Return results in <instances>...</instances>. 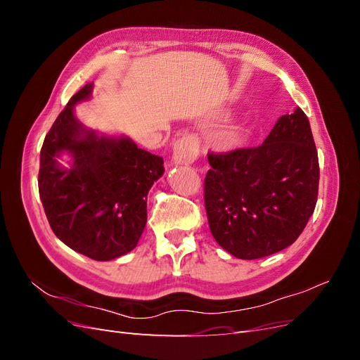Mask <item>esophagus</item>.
<instances>
[{
    "label": "esophagus",
    "instance_id": "34e87169",
    "mask_svg": "<svg viewBox=\"0 0 360 360\" xmlns=\"http://www.w3.org/2000/svg\"><path fill=\"white\" fill-rule=\"evenodd\" d=\"M200 153L198 138L193 135H183L179 138L172 148V162L176 165H191L197 160Z\"/></svg>",
    "mask_w": 360,
    "mask_h": 360
}]
</instances>
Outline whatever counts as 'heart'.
Segmentation results:
<instances>
[{"mask_svg": "<svg viewBox=\"0 0 360 360\" xmlns=\"http://www.w3.org/2000/svg\"><path fill=\"white\" fill-rule=\"evenodd\" d=\"M240 143V132L237 129H228L217 138V144L222 148H233Z\"/></svg>", "mask_w": 360, "mask_h": 360, "instance_id": "b5f03b06", "label": "heart"}]
</instances>
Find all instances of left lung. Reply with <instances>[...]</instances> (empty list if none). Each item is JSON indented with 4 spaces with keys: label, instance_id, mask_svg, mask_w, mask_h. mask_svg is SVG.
<instances>
[{
    "label": "left lung",
    "instance_id": "1",
    "mask_svg": "<svg viewBox=\"0 0 360 360\" xmlns=\"http://www.w3.org/2000/svg\"><path fill=\"white\" fill-rule=\"evenodd\" d=\"M204 204L214 240L242 259H257L297 240L314 213L320 167L308 117L282 115L264 143L214 153Z\"/></svg>",
    "mask_w": 360,
    "mask_h": 360
}]
</instances>
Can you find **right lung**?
<instances>
[{
	"label": "right lung",
	"mask_w": 360,
	"mask_h": 360,
	"mask_svg": "<svg viewBox=\"0 0 360 360\" xmlns=\"http://www.w3.org/2000/svg\"><path fill=\"white\" fill-rule=\"evenodd\" d=\"M93 84L72 96L40 150L39 195L48 222L63 243L97 261L132 250L147 222V193L163 174V159L129 138L111 139L85 130L73 106L91 94ZM75 159L69 170L56 156Z\"/></svg>",
	"instance_id": "obj_1"
}]
</instances>
